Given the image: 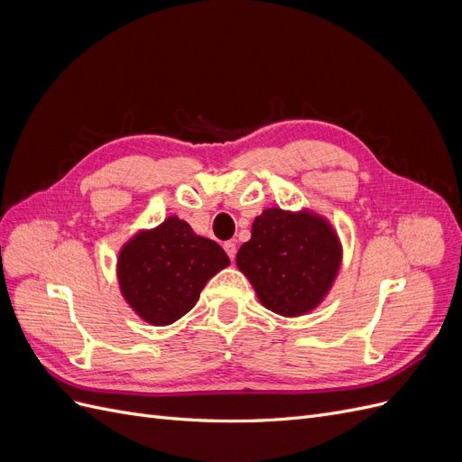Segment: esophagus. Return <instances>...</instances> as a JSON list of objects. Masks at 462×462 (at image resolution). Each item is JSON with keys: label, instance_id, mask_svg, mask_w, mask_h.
Listing matches in <instances>:
<instances>
[{"label": "esophagus", "instance_id": "1", "mask_svg": "<svg viewBox=\"0 0 462 462\" xmlns=\"http://www.w3.org/2000/svg\"><path fill=\"white\" fill-rule=\"evenodd\" d=\"M223 248H226L227 256H229L231 260H235V254H236V245H235V241H227L226 245H223Z\"/></svg>", "mask_w": 462, "mask_h": 462}]
</instances>
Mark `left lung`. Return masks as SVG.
Wrapping results in <instances>:
<instances>
[{"instance_id":"left-lung-1","label":"left lung","mask_w":462,"mask_h":462,"mask_svg":"<svg viewBox=\"0 0 462 462\" xmlns=\"http://www.w3.org/2000/svg\"><path fill=\"white\" fill-rule=\"evenodd\" d=\"M341 262L339 241L314 214L263 209L236 253L260 302L275 314L302 316L321 302Z\"/></svg>"}]
</instances>
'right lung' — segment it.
I'll list each match as a JSON object with an SVG mask.
<instances>
[{
  "mask_svg": "<svg viewBox=\"0 0 462 462\" xmlns=\"http://www.w3.org/2000/svg\"><path fill=\"white\" fill-rule=\"evenodd\" d=\"M226 265V250L173 216L125 245L117 270L133 310L148 324L170 326L197 304L208 279Z\"/></svg>",
  "mask_w": 462,
  "mask_h": 462,
  "instance_id": "obj_1",
  "label": "right lung"
}]
</instances>
